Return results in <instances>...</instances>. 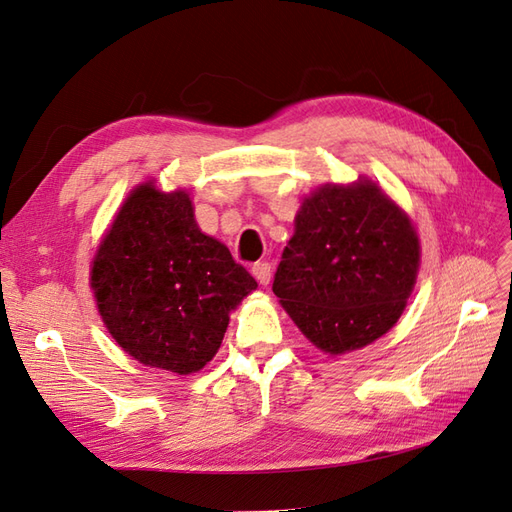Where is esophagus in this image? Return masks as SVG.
<instances>
[{
    "label": "esophagus",
    "mask_w": 512,
    "mask_h": 512,
    "mask_svg": "<svg viewBox=\"0 0 512 512\" xmlns=\"http://www.w3.org/2000/svg\"><path fill=\"white\" fill-rule=\"evenodd\" d=\"M252 273L262 286H267L271 282V262H256L252 267Z\"/></svg>",
    "instance_id": "obj_1"
}]
</instances>
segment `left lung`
I'll list each match as a JSON object with an SVG mask.
<instances>
[{"mask_svg": "<svg viewBox=\"0 0 512 512\" xmlns=\"http://www.w3.org/2000/svg\"><path fill=\"white\" fill-rule=\"evenodd\" d=\"M418 262L408 213L374 181L327 183L294 218L273 292L309 342L344 354L376 342L404 314Z\"/></svg>", "mask_w": 512, "mask_h": 512, "instance_id": "8db88e82", "label": "left lung"}]
</instances>
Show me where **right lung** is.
Segmentation results:
<instances>
[{
    "mask_svg": "<svg viewBox=\"0 0 512 512\" xmlns=\"http://www.w3.org/2000/svg\"><path fill=\"white\" fill-rule=\"evenodd\" d=\"M256 286L224 243L200 232L190 194H164L153 181L126 198L91 265L98 312L115 342L179 376L213 359L228 314Z\"/></svg>",
    "mask_w": 512,
    "mask_h": 512,
    "instance_id": "obj_1",
    "label": "right lung"
}]
</instances>
